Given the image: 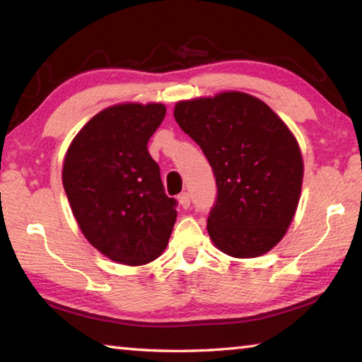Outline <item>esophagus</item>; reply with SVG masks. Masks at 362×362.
<instances>
[{
	"label": "esophagus",
	"instance_id": "1",
	"mask_svg": "<svg viewBox=\"0 0 362 362\" xmlns=\"http://www.w3.org/2000/svg\"><path fill=\"white\" fill-rule=\"evenodd\" d=\"M178 202H180V204H181L184 209H187L190 206V197H189V194L187 192L180 194L178 195Z\"/></svg>",
	"mask_w": 362,
	"mask_h": 362
}]
</instances>
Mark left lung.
<instances>
[{
    "label": "left lung",
    "instance_id": "left-lung-1",
    "mask_svg": "<svg viewBox=\"0 0 362 362\" xmlns=\"http://www.w3.org/2000/svg\"><path fill=\"white\" fill-rule=\"evenodd\" d=\"M173 115L216 176L211 241L235 258L269 252L287 233L303 187V154L288 126L241 91L180 100Z\"/></svg>",
    "mask_w": 362,
    "mask_h": 362
}]
</instances>
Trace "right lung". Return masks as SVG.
Wrapping results in <instances>:
<instances>
[{
  "label": "right lung",
  "instance_id": "1",
  "mask_svg": "<svg viewBox=\"0 0 362 362\" xmlns=\"http://www.w3.org/2000/svg\"><path fill=\"white\" fill-rule=\"evenodd\" d=\"M163 104L107 107L71 141L63 186L81 233L110 260L141 266L162 255L176 221L160 170L148 153Z\"/></svg>",
  "mask_w": 362,
  "mask_h": 362
}]
</instances>
